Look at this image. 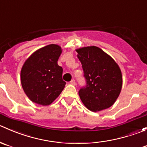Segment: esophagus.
Returning <instances> with one entry per match:
<instances>
[{
    "label": "esophagus",
    "instance_id": "obj_1",
    "mask_svg": "<svg viewBox=\"0 0 147 147\" xmlns=\"http://www.w3.org/2000/svg\"><path fill=\"white\" fill-rule=\"evenodd\" d=\"M70 84H71V85H76V81L74 79H72L71 81H70Z\"/></svg>",
    "mask_w": 147,
    "mask_h": 147
}]
</instances>
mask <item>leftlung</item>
Wrapping results in <instances>:
<instances>
[{
    "mask_svg": "<svg viewBox=\"0 0 147 147\" xmlns=\"http://www.w3.org/2000/svg\"><path fill=\"white\" fill-rule=\"evenodd\" d=\"M82 64L86 85L78 91L83 104L96 112L115 103L122 87V74L115 61L100 48L87 46L76 50Z\"/></svg>",
    "mask_w": 147,
    "mask_h": 147,
    "instance_id": "obj_1",
    "label": "left lung"
}]
</instances>
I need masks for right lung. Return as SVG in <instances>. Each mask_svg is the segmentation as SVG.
<instances>
[{
	"label": "right lung",
	"mask_w": 147,
	"mask_h": 147,
	"mask_svg": "<svg viewBox=\"0 0 147 147\" xmlns=\"http://www.w3.org/2000/svg\"><path fill=\"white\" fill-rule=\"evenodd\" d=\"M61 52L59 45H48L36 51L25 61L21 71V85L33 102L50 105L64 88L63 69L58 65Z\"/></svg>",
	"instance_id": "add662e5"
}]
</instances>
